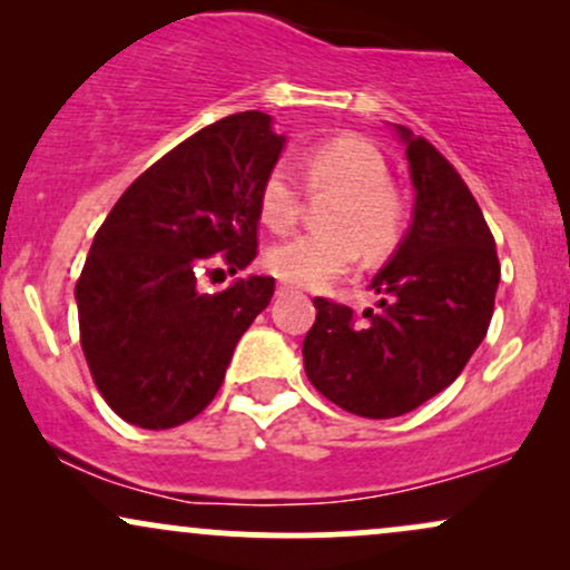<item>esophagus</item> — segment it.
<instances>
[{
	"instance_id": "34e87169",
	"label": "esophagus",
	"mask_w": 570,
	"mask_h": 570,
	"mask_svg": "<svg viewBox=\"0 0 570 570\" xmlns=\"http://www.w3.org/2000/svg\"><path fill=\"white\" fill-rule=\"evenodd\" d=\"M286 292H294V286H289V284H278L276 286V294H286Z\"/></svg>"
}]
</instances>
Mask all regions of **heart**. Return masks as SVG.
Masks as SVG:
<instances>
[{"label": "heart", "mask_w": 570, "mask_h": 570, "mask_svg": "<svg viewBox=\"0 0 570 570\" xmlns=\"http://www.w3.org/2000/svg\"><path fill=\"white\" fill-rule=\"evenodd\" d=\"M305 187L335 193L324 212V230L284 240L267 254V267L278 278L299 286H322L343 276L362 257L383 259L396 252L407 230V203L389 181V163L375 144L343 134L307 147L299 158ZM303 187L284 163H276L259 185V217L271 230L286 233L297 225Z\"/></svg>", "instance_id": "b5f03b06"}]
</instances>
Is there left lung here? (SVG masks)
<instances>
[{
    "label": "left lung",
    "mask_w": 570,
    "mask_h": 570,
    "mask_svg": "<svg viewBox=\"0 0 570 570\" xmlns=\"http://www.w3.org/2000/svg\"><path fill=\"white\" fill-rule=\"evenodd\" d=\"M407 144L415 219L370 284L377 313L316 297L305 335L307 381L353 415L396 417L448 389L488 335L499 254L480 203L434 144L396 126Z\"/></svg>",
    "instance_id": "1"
}]
</instances>
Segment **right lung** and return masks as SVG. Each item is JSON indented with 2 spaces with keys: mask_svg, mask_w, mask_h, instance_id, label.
Wrapping results in <instances>:
<instances>
[{
  "mask_svg": "<svg viewBox=\"0 0 570 570\" xmlns=\"http://www.w3.org/2000/svg\"><path fill=\"white\" fill-rule=\"evenodd\" d=\"M281 147L271 115L222 117L155 160L98 227L75 286L80 345L122 421L174 429L217 396L276 281L252 276L206 294L198 278L257 257L259 185Z\"/></svg>",
  "mask_w": 570,
  "mask_h": 570,
  "instance_id": "obj_1",
  "label": "right lung"
}]
</instances>
